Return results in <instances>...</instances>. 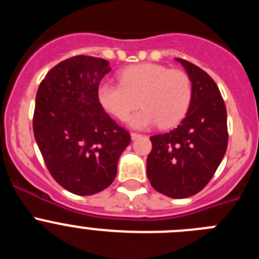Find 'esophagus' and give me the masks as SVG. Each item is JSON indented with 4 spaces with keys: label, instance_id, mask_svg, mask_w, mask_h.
I'll use <instances>...</instances> for the list:
<instances>
[{
    "label": "esophagus",
    "instance_id": "1",
    "mask_svg": "<svg viewBox=\"0 0 259 259\" xmlns=\"http://www.w3.org/2000/svg\"><path fill=\"white\" fill-rule=\"evenodd\" d=\"M139 137H141V135L136 134V132H132V134H131V139H132V140H136V139H139Z\"/></svg>",
    "mask_w": 259,
    "mask_h": 259
}]
</instances>
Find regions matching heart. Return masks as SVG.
<instances>
[{"instance_id": "obj_1", "label": "heart", "mask_w": 259, "mask_h": 259, "mask_svg": "<svg viewBox=\"0 0 259 259\" xmlns=\"http://www.w3.org/2000/svg\"><path fill=\"white\" fill-rule=\"evenodd\" d=\"M119 81L120 84L102 81L97 89L98 101L120 120L128 118L140 102L143 109L128 119L131 127L144 130L158 123L162 128H170L188 113L193 91L184 71L141 63L124 68L119 74Z\"/></svg>"}]
</instances>
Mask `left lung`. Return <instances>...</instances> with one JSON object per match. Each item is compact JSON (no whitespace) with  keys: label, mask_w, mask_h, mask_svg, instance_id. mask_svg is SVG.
Segmentation results:
<instances>
[{"label":"left lung","mask_w":259,"mask_h":259,"mask_svg":"<svg viewBox=\"0 0 259 259\" xmlns=\"http://www.w3.org/2000/svg\"><path fill=\"white\" fill-rule=\"evenodd\" d=\"M175 59L192 81V101L178 128L150 137L146 174L157 192L187 198L203 189L226 154L227 111L214 80L191 62Z\"/></svg>","instance_id":"1"}]
</instances>
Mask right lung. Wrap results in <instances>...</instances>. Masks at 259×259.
Here are the masks:
<instances>
[{"instance_id": "right-lung-1", "label": "right lung", "mask_w": 259, "mask_h": 259, "mask_svg": "<svg viewBox=\"0 0 259 259\" xmlns=\"http://www.w3.org/2000/svg\"><path fill=\"white\" fill-rule=\"evenodd\" d=\"M109 62L89 56L65 59L52 68L36 95L33 134L48 170L77 196L104 191L114 182L118 161L131 143L98 101Z\"/></svg>"}]
</instances>
